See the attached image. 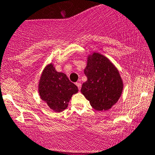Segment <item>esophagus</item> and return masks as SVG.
<instances>
[{"instance_id":"esophagus-1","label":"esophagus","mask_w":155,"mask_h":155,"mask_svg":"<svg viewBox=\"0 0 155 155\" xmlns=\"http://www.w3.org/2000/svg\"><path fill=\"white\" fill-rule=\"evenodd\" d=\"M76 86H78V89L81 90V83H76Z\"/></svg>"}]
</instances>
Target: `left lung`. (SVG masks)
Wrapping results in <instances>:
<instances>
[{"instance_id":"left-lung-1","label":"left lung","mask_w":155,"mask_h":155,"mask_svg":"<svg viewBox=\"0 0 155 155\" xmlns=\"http://www.w3.org/2000/svg\"><path fill=\"white\" fill-rule=\"evenodd\" d=\"M87 81L81 93L97 110H107L118 102L123 90V82L115 66L98 53L88 55L84 69Z\"/></svg>"}]
</instances>
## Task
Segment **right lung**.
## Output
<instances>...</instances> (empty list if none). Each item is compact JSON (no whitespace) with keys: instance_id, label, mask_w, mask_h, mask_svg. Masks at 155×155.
Here are the masks:
<instances>
[{"instance_id":"add662e5","label":"right lung","mask_w":155,"mask_h":155,"mask_svg":"<svg viewBox=\"0 0 155 155\" xmlns=\"http://www.w3.org/2000/svg\"><path fill=\"white\" fill-rule=\"evenodd\" d=\"M38 88L41 100L55 112L65 110L71 97L78 91V87L70 82L66 74L57 72L53 64L45 67Z\"/></svg>"}]
</instances>
